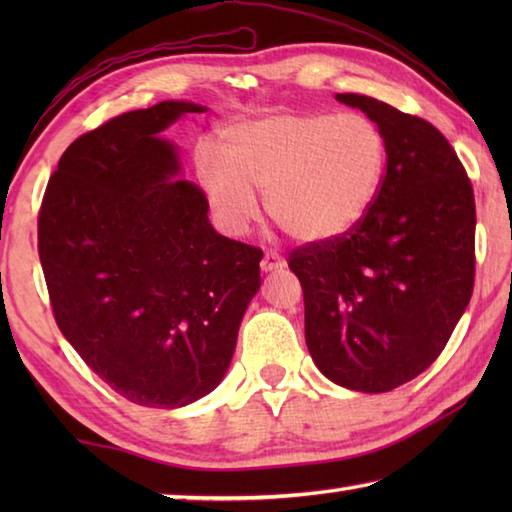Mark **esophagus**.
Instances as JSON below:
<instances>
[{
  "label": "esophagus",
  "mask_w": 512,
  "mask_h": 512,
  "mask_svg": "<svg viewBox=\"0 0 512 512\" xmlns=\"http://www.w3.org/2000/svg\"><path fill=\"white\" fill-rule=\"evenodd\" d=\"M287 266V262H284V257L280 253H275V250H271V253H266L264 259H262V271L264 273H273V271H280V268Z\"/></svg>",
  "instance_id": "esophagus-1"
}]
</instances>
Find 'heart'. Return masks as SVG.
<instances>
[{
  "label": "heart",
  "mask_w": 512,
  "mask_h": 512,
  "mask_svg": "<svg viewBox=\"0 0 512 512\" xmlns=\"http://www.w3.org/2000/svg\"><path fill=\"white\" fill-rule=\"evenodd\" d=\"M219 151L223 160L201 155L198 171L221 228L244 235L259 192L273 221L305 244L357 228L388 162L384 133L359 112H271L225 128Z\"/></svg>",
  "instance_id": "obj_1"
}]
</instances>
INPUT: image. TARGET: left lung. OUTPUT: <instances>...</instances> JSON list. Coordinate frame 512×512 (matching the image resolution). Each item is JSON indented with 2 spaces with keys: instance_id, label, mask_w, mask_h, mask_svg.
I'll return each instance as SVG.
<instances>
[{
  "instance_id": "obj_1",
  "label": "left lung",
  "mask_w": 512,
  "mask_h": 512,
  "mask_svg": "<svg viewBox=\"0 0 512 512\" xmlns=\"http://www.w3.org/2000/svg\"><path fill=\"white\" fill-rule=\"evenodd\" d=\"M386 137L375 205L348 235L289 255L305 293V341L334 384L386 393L427 370L474 287V192L445 135L363 94H336Z\"/></svg>"
}]
</instances>
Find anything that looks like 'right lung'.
<instances>
[{
  "label": "right lung",
  "mask_w": 512,
  "mask_h": 512,
  "mask_svg": "<svg viewBox=\"0 0 512 512\" xmlns=\"http://www.w3.org/2000/svg\"><path fill=\"white\" fill-rule=\"evenodd\" d=\"M205 110L160 101L81 135L38 216L60 332L112 391L151 409H178L219 386L262 284V250L212 228L203 189L178 178L176 146L160 137Z\"/></svg>",
  "instance_id": "1"
}]
</instances>
